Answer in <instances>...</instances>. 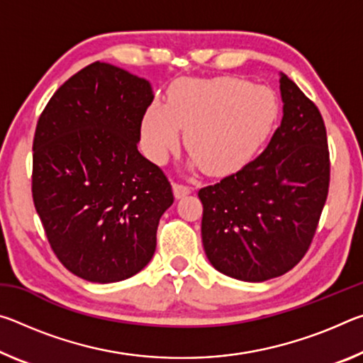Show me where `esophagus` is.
<instances>
[{
  "instance_id": "obj_1",
  "label": "esophagus",
  "mask_w": 363,
  "mask_h": 363,
  "mask_svg": "<svg viewBox=\"0 0 363 363\" xmlns=\"http://www.w3.org/2000/svg\"><path fill=\"white\" fill-rule=\"evenodd\" d=\"M173 190H174V195H176V199H181V196H186V195H189L190 192H192V187L186 186V184L176 182L174 186H173Z\"/></svg>"
}]
</instances>
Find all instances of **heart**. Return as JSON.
<instances>
[{"instance_id":"heart-1","label":"heart","mask_w":363,"mask_h":363,"mask_svg":"<svg viewBox=\"0 0 363 363\" xmlns=\"http://www.w3.org/2000/svg\"><path fill=\"white\" fill-rule=\"evenodd\" d=\"M279 101L269 88L240 78L179 79L167 104L153 102L143 118V144L162 163L186 131L190 167L211 174L235 173L251 162L279 118Z\"/></svg>"}]
</instances>
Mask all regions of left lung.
Segmentation results:
<instances>
[{
  "label": "left lung",
  "mask_w": 363,
  "mask_h": 363,
  "mask_svg": "<svg viewBox=\"0 0 363 363\" xmlns=\"http://www.w3.org/2000/svg\"><path fill=\"white\" fill-rule=\"evenodd\" d=\"M284 116L259 157L199 190L201 240L214 269L243 281L286 274L309 250L330 186L320 112L280 73Z\"/></svg>",
  "instance_id": "left-lung-1"
}]
</instances>
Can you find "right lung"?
<instances>
[{
  "instance_id": "obj_1",
  "label": "right lung",
  "mask_w": 363,
  "mask_h": 363,
  "mask_svg": "<svg viewBox=\"0 0 363 363\" xmlns=\"http://www.w3.org/2000/svg\"><path fill=\"white\" fill-rule=\"evenodd\" d=\"M152 101L147 79L94 62L60 86L36 125V213L59 261L88 281L143 270L174 201L168 177L138 150Z\"/></svg>"
}]
</instances>
